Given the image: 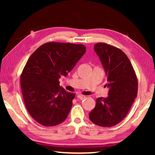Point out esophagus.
Masks as SVG:
<instances>
[{"instance_id":"1","label":"esophagus","mask_w":155,"mask_h":155,"mask_svg":"<svg viewBox=\"0 0 155 155\" xmlns=\"http://www.w3.org/2000/svg\"><path fill=\"white\" fill-rule=\"evenodd\" d=\"M77 97L79 99H80V100H83V99H85V96H84V95H81V94H79V95H78L77 96Z\"/></svg>"}]
</instances>
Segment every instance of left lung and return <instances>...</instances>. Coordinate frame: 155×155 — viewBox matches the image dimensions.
I'll list each match as a JSON object with an SVG mask.
<instances>
[{
  "mask_svg": "<svg viewBox=\"0 0 155 155\" xmlns=\"http://www.w3.org/2000/svg\"><path fill=\"white\" fill-rule=\"evenodd\" d=\"M100 58L109 88L107 98L96 99V106L89 114L97 126L112 127L124 120L137 94V78L132 64L125 53L106 43L94 44Z\"/></svg>",
  "mask_w": 155,
  "mask_h": 155,
  "instance_id": "left-lung-1",
  "label": "left lung"
}]
</instances>
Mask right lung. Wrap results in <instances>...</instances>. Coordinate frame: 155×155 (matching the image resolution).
I'll return each mask as SVG.
<instances>
[{
    "instance_id": "1",
    "label": "right lung",
    "mask_w": 155,
    "mask_h": 155,
    "mask_svg": "<svg viewBox=\"0 0 155 155\" xmlns=\"http://www.w3.org/2000/svg\"><path fill=\"white\" fill-rule=\"evenodd\" d=\"M86 51L82 44L47 42L29 57L20 75L22 97L27 111L37 123L54 126L66 119L75 93L60 86Z\"/></svg>"
}]
</instances>
